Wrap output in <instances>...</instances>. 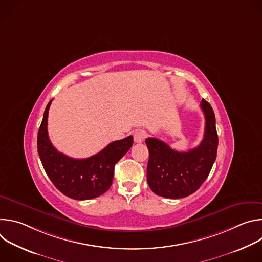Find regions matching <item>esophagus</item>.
Instances as JSON below:
<instances>
[{
	"label": "esophagus",
	"instance_id": "34e87169",
	"mask_svg": "<svg viewBox=\"0 0 262 262\" xmlns=\"http://www.w3.org/2000/svg\"><path fill=\"white\" fill-rule=\"evenodd\" d=\"M146 138V133L144 130H138L134 134V141L136 143H141Z\"/></svg>",
	"mask_w": 262,
	"mask_h": 262
}]
</instances>
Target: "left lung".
I'll use <instances>...</instances> for the list:
<instances>
[{
  "label": "left lung",
  "mask_w": 262,
  "mask_h": 262,
  "mask_svg": "<svg viewBox=\"0 0 262 262\" xmlns=\"http://www.w3.org/2000/svg\"><path fill=\"white\" fill-rule=\"evenodd\" d=\"M200 105L205 116V130L203 140L196 148L180 152L159 139L145 140L149 150L147 182L159 196L170 199L190 196L200 188L212 168L219 143L215 117L205 99Z\"/></svg>",
  "instance_id": "1"
}]
</instances>
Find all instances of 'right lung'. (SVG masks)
Instances as JSON below:
<instances>
[{
	"mask_svg": "<svg viewBox=\"0 0 262 262\" xmlns=\"http://www.w3.org/2000/svg\"><path fill=\"white\" fill-rule=\"evenodd\" d=\"M48 103L37 136V149L42 166L56 188L76 200H88L105 193L113 182L116 163L133 146V136L110 143L88 159L69 158L53 146L48 134Z\"/></svg>",
	"mask_w": 262,
	"mask_h": 262,
	"instance_id": "1",
	"label": "right lung"
}]
</instances>
